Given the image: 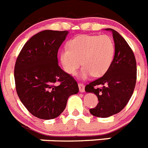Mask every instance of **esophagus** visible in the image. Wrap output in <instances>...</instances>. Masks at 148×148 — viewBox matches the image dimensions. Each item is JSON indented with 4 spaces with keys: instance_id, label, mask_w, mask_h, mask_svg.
<instances>
[{
    "instance_id": "obj_1",
    "label": "esophagus",
    "mask_w": 148,
    "mask_h": 148,
    "mask_svg": "<svg viewBox=\"0 0 148 148\" xmlns=\"http://www.w3.org/2000/svg\"><path fill=\"white\" fill-rule=\"evenodd\" d=\"M78 86H79V92H85V86L83 84V83H79V84H78Z\"/></svg>"
}]
</instances>
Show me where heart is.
Wrapping results in <instances>:
<instances>
[{"label":"heart","instance_id":"obj_1","mask_svg":"<svg viewBox=\"0 0 148 148\" xmlns=\"http://www.w3.org/2000/svg\"><path fill=\"white\" fill-rule=\"evenodd\" d=\"M114 56L115 45L109 36L80 35L69 41L68 48L60 53V59L64 71L69 74H75L82 63L79 77L86 79L91 75H103Z\"/></svg>","mask_w":148,"mask_h":148}]
</instances>
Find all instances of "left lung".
Wrapping results in <instances>:
<instances>
[{"instance_id": "1", "label": "left lung", "mask_w": 148, "mask_h": 148, "mask_svg": "<svg viewBox=\"0 0 148 148\" xmlns=\"http://www.w3.org/2000/svg\"><path fill=\"white\" fill-rule=\"evenodd\" d=\"M115 56L112 63L104 75L86 86L85 91L95 94L99 103L90 109L92 115L107 118L121 111L130 101L136 83V61L133 51L121 36L115 29ZM101 86V87H99Z\"/></svg>"}]
</instances>
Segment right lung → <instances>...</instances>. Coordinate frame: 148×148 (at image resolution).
Wrapping results in <instances>:
<instances>
[{"mask_svg":"<svg viewBox=\"0 0 148 148\" xmlns=\"http://www.w3.org/2000/svg\"><path fill=\"white\" fill-rule=\"evenodd\" d=\"M68 33L67 30L39 32L25 43L15 62L18 95L27 110L38 119L58 117L69 97L79 92L74 77L58 65L59 48Z\"/></svg>","mask_w":148,"mask_h":148,"instance_id":"add662e5","label":"right lung"}]
</instances>
